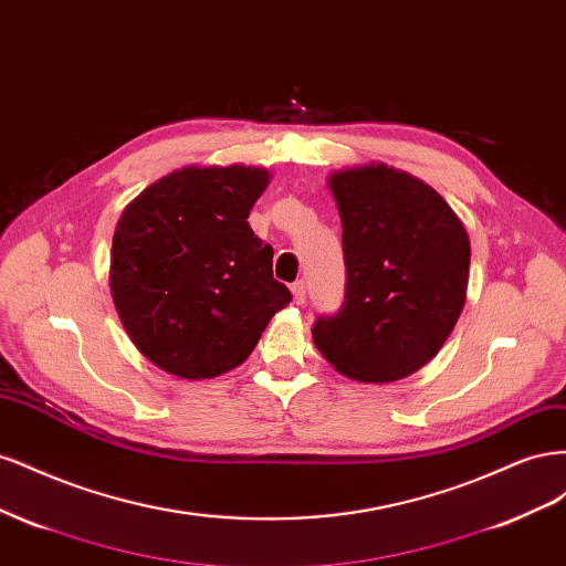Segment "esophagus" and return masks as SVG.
I'll return each instance as SVG.
<instances>
[{
  "mask_svg": "<svg viewBox=\"0 0 566 566\" xmlns=\"http://www.w3.org/2000/svg\"><path fill=\"white\" fill-rule=\"evenodd\" d=\"M293 300H295V304H304V300H306V285H304V281L293 283Z\"/></svg>",
  "mask_w": 566,
  "mask_h": 566,
  "instance_id": "obj_1",
  "label": "esophagus"
}]
</instances>
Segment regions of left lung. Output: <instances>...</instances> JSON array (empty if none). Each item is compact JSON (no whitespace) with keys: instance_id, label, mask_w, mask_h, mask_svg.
<instances>
[{"instance_id":"1","label":"left lung","mask_w":566,"mask_h":566,"mask_svg":"<svg viewBox=\"0 0 566 566\" xmlns=\"http://www.w3.org/2000/svg\"><path fill=\"white\" fill-rule=\"evenodd\" d=\"M342 219L347 293L312 335L333 368L358 382H394L441 349L462 312L470 238L432 186L364 165L328 179Z\"/></svg>"}]
</instances>
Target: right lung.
I'll return each instance as SVG.
<instances>
[{
  "label": "right lung",
  "instance_id": "1",
  "mask_svg": "<svg viewBox=\"0 0 566 566\" xmlns=\"http://www.w3.org/2000/svg\"><path fill=\"white\" fill-rule=\"evenodd\" d=\"M260 167H184L150 184L117 221L111 293L129 339L184 380L241 366L290 304L273 248L248 224Z\"/></svg>",
  "mask_w": 566,
  "mask_h": 566
}]
</instances>
